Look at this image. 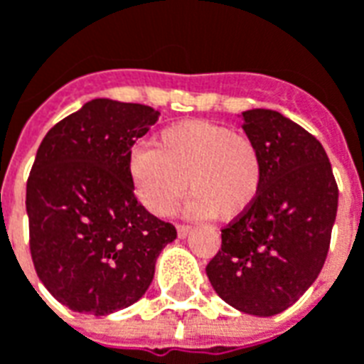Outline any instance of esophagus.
Returning a JSON list of instances; mask_svg holds the SVG:
<instances>
[{
	"mask_svg": "<svg viewBox=\"0 0 364 364\" xmlns=\"http://www.w3.org/2000/svg\"><path fill=\"white\" fill-rule=\"evenodd\" d=\"M189 234H191V226H181V224L177 226V236L179 237H187Z\"/></svg>",
	"mask_w": 364,
	"mask_h": 364,
	"instance_id": "34e87169",
	"label": "esophagus"
}]
</instances>
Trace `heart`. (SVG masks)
Wrapping results in <instances>:
<instances>
[{
	"label": "heart",
	"instance_id": "obj_1",
	"mask_svg": "<svg viewBox=\"0 0 364 364\" xmlns=\"http://www.w3.org/2000/svg\"><path fill=\"white\" fill-rule=\"evenodd\" d=\"M128 177L138 200L158 218L175 213L189 181L191 216L232 220L259 195L263 159L247 134L208 120H181L159 130L154 150H132Z\"/></svg>",
	"mask_w": 364,
	"mask_h": 364
}]
</instances>
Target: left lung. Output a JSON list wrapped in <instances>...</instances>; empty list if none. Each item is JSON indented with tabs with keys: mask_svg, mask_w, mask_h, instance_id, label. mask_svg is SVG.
Wrapping results in <instances>:
<instances>
[{
	"mask_svg": "<svg viewBox=\"0 0 364 364\" xmlns=\"http://www.w3.org/2000/svg\"><path fill=\"white\" fill-rule=\"evenodd\" d=\"M242 114L244 132L259 148L263 181L255 203L222 230L206 274L224 302L267 318L318 279L339 191L323 146L300 124L271 109Z\"/></svg>",
	"mask_w": 364,
	"mask_h": 364,
	"instance_id": "1",
	"label": "left lung"
}]
</instances>
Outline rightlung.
<instances>
[{"label": "right lung", "instance_id": "right-lung-1", "mask_svg": "<svg viewBox=\"0 0 364 364\" xmlns=\"http://www.w3.org/2000/svg\"><path fill=\"white\" fill-rule=\"evenodd\" d=\"M159 112L91 99L38 146L27 181L31 255L36 274L70 310L109 316L134 304L177 232L134 197L132 146Z\"/></svg>", "mask_w": 364, "mask_h": 364}]
</instances>
